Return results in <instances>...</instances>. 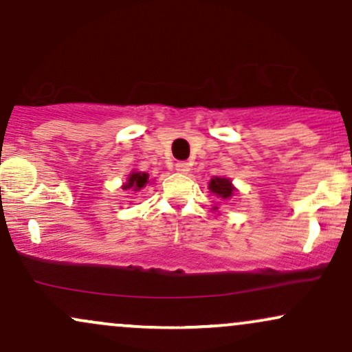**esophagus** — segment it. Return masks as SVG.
Here are the masks:
<instances>
[{
  "label": "esophagus",
  "mask_w": 352,
  "mask_h": 352,
  "mask_svg": "<svg viewBox=\"0 0 352 352\" xmlns=\"http://www.w3.org/2000/svg\"><path fill=\"white\" fill-rule=\"evenodd\" d=\"M190 167H192V164H190V162H177L175 164V170L180 172V173H188Z\"/></svg>",
  "instance_id": "obj_1"
}]
</instances>
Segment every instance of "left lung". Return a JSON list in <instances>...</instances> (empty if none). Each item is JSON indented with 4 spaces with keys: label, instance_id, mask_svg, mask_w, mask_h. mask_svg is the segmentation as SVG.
I'll use <instances>...</instances> for the list:
<instances>
[{
    "label": "left lung",
    "instance_id": "8db88e82",
    "mask_svg": "<svg viewBox=\"0 0 352 352\" xmlns=\"http://www.w3.org/2000/svg\"><path fill=\"white\" fill-rule=\"evenodd\" d=\"M208 190L211 195H214L218 200H223V201L231 200V198L236 195V192H238V188L232 185L231 179H228V177L224 175L213 177V179L208 182ZM213 210H218V206H213Z\"/></svg>",
    "mask_w": 352,
    "mask_h": 352
}]
</instances>
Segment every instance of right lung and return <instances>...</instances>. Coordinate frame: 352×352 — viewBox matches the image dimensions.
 <instances>
[{"label":"right lung","mask_w":352,"mask_h":352,"mask_svg":"<svg viewBox=\"0 0 352 352\" xmlns=\"http://www.w3.org/2000/svg\"><path fill=\"white\" fill-rule=\"evenodd\" d=\"M149 184V175H147L146 172H139V170H133L128 175V179H126L124 184L121 185V188L124 190V192H141V190L146 187V185Z\"/></svg>","instance_id":"add662e5"}]
</instances>
